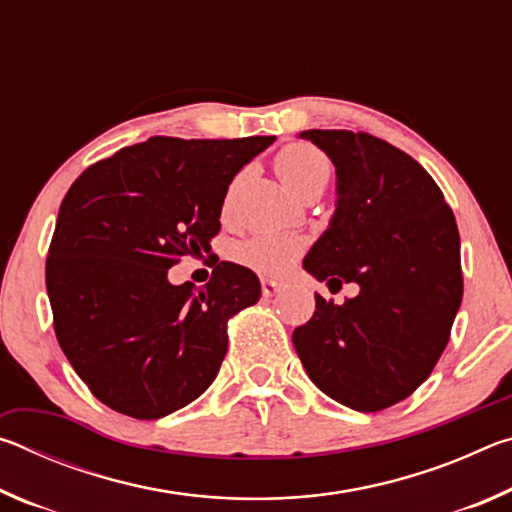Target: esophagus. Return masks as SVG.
<instances>
[{
  "label": "esophagus",
  "instance_id": "esophagus-1",
  "mask_svg": "<svg viewBox=\"0 0 512 512\" xmlns=\"http://www.w3.org/2000/svg\"><path fill=\"white\" fill-rule=\"evenodd\" d=\"M282 291V282H275V280H262V293L266 298L275 296V293Z\"/></svg>",
  "mask_w": 512,
  "mask_h": 512
}]
</instances>
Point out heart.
<instances>
[{"label": "heart", "mask_w": 512, "mask_h": 512, "mask_svg": "<svg viewBox=\"0 0 512 512\" xmlns=\"http://www.w3.org/2000/svg\"><path fill=\"white\" fill-rule=\"evenodd\" d=\"M277 173L298 196L309 187L327 183L329 162L316 146L311 144H291L282 149L275 160ZM305 241L296 235H282V232H262L235 248V257L257 273L280 275L291 268L300 257Z\"/></svg>", "instance_id": "b5f03b06"}]
</instances>
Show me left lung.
Wrapping results in <instances>:
<instances>
[{
    "mask_svg": "<svg viewBox=\"0 0 512 512\" xmlns=\"http://www.w3.org/2000/svg\"><path fill=\"white\" fill-rule=\"evenodd\" d=\"M336 167V210L305 257L318 282L359 284L343 305L316 293L293 329L309 379L354 411L388 409L431 375L463 300L461 237L440 187L370 133L302 131Z\"/></svg>",
    "mask_w": 512,
    "mask_h": 512,
    "instance_id": "left-lung-1",
    "label": "left lung"
}]
</instances>
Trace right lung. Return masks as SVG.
Here are the masks:
<instances>
[{
  "mask_svg": "<svg viewBox=\"0 0 512 512\" xmlns=\"http://www.w3.org/2000/svg\"><path fill=\"white\" fill-rule=\"evenodd\" d=\"M275 137H151L85 169L58 210L47 257L56 339L112 411L158 420L207 391L228 320L259 300L257 275L219 262L210 282L171 284L207 253L232 178Z\"/></svg>",
  "mask_w": 512,
  "mask_h": 512,
  "instance_id": "add662e5",
  "label": "right lung"
}]
</instances>
